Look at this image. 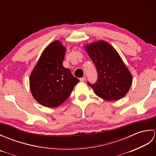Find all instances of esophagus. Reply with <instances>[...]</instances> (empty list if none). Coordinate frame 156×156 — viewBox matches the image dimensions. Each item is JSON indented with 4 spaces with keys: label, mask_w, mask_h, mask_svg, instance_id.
I'll use <instances>...</instances> for the list:
<instances>
[{
    "label": "esophagus",
    "mask_w": 156,
    "mask_h": 156,
    "mask_svg": "<svg viewBox=\"0 0 156 156\" xmlns=\"http://www.w3.org/2000/svg\"><path fill=\"white\" fill-rule=\"evenodd\" d=\"M80 80L81 82H84V81H85V80H86V77H82V78H80Z\"/></svg>",
    "instance_id": "obj_1"
}]
</instances>
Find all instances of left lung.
<instances>
[{"instance_id": "8db88e82", "label": "left lung", "mask_w": 156, "mask_h": 156, "mask_svg": "<svg viewBox=\"0 0 156 156\" xmlns=\"http://www.w3.org/2000/svg\"><path fill=\"white\" fill-rule=\"evenodd\" d=\"M98 72L95 84L88 82L98 97L107 101H118L130 89L132 76L115 49L105 41L85 46Z\"/></svg>"}]
</instances>
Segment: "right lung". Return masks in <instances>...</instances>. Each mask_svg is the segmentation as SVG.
I'll use <instances>...</instances> for the list:
<instances>
[{"label":"right lung","mask_w":156,"mask_h":156,"mask_svg":"<svg viewBox=\"0 0 156 156\" xmlns=\"http://www.w3.org/2000/svg\"><path fill=\"white\" fill-rule=\"evenodd\" d=\"M66 48L55 41L43 51L29 78L33 97L46 107H57L68 99L79 80L63 66Z\"/></svg>","instance_id":"1"}]
</instances>
